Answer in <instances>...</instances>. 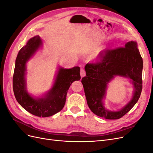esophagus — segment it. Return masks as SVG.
Masks as SVG:
<instances>
[{
	"label": "esophagus",
	"mask_w": 153,
	"mask_h": 153,
	"mask_svg": "<svg viewBox=\"0 0 153 153\" xmlns=\"http://www.w3.org/2000/svg\"><path fill=\"white\" fill-rule=\"evenodd\" d=\"M80 76L82 78L84 77L85 76V71L83 69H82L80 70Z\"/></svg>",
	"instance_id": "obj_1"
}]
</instances>
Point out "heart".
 <instances>
[{
  "label": "heart",
  "mask_w": 153,
  "mask_h": 153,
  "mask_svg": "<svg viewBox=\"0 0 153 153\" xmlns=\"http://www.w3.org/2000/svg\"><path fill=\"white\" fill-rule=\"evenodd\" d=\"M103 50H106V48H104Z\"/></svg>",
  "instance_id": "heart-1"
}]
</instances>
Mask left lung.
Here are the masks:
<instances>
[{
	"label": "left lung",
	"mask_w": 153,
	"mask_h": 153,
	"mask_svg": "<svg viewBox=\"0 0 153 153\" xmlns=\"http://www.w3.org/2000/svg\"><path fill=\"white\" fill-rule=\"evenodd\" d=\"M100 61L87 64L86 76L82 78L87 103L96 115L107 119H118L128 113L139 99L142 89L143 61L137 41H131L123 47L100 53ZM117 76L128 78L134 87L131 99L123 108L110 111L104 100L109 83Z\"/></svg>",
	"instance_id": "8db88e82"
}]
</instances>
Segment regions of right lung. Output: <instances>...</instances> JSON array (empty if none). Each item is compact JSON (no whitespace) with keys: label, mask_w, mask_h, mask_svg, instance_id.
Segmentation results:
<instances>
[{"label":"right lung","mask_w":153,"mask_h":153,"mask_svg":"<svg viewBox=\"0 0 153 153\" xmlns=\"http://www.w3.org/2000/svg\"><path fill=\"white\" fill-rule=\"evenodd\" d=\"M39 36L28 40L18 52L15 61L13 87L18 103L27 112L38 117H47L60 112L66 103L67 92L74 81L80 80V67L64 68L59 66L50 89L39 96L29 93L27 89V64L43 47Z\"/></svg>","instance_id":"1"}]
</instances>
